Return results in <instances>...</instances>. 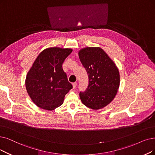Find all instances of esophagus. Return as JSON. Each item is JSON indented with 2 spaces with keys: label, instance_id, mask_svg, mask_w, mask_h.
Wrapping results in <instances>:
<instances>
[{
  "label": "esophagus",
  "instance_id": "esophagus-1",
  "mask_svg": "<svg viewBox=\"0 0 155 155\" xmlns=\"http://www.w3.org/2000/svg\"><path fill=\"white\" fill-rule=\"evenodd\" d=\"M72 85H73V88H76V86H77V83H76V82H75V83H73Z\"/></svg>",
  "mask_w": 155,
  "mask_h": 155
}]
</instances>
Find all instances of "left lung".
<instances>
[{
    "instance_id": "8db88e82",
    "label": "left lung",
    "mask_w": 155,
    "mask_h": 155,
    "mask_svg": "<svg viewBox=\"0 0 155 155\" xmlns=\"http://www.w3.org/2000/svg\"><path fill=\"white\" fill-rule=\"evenodd\" d=\"M80 61L88 76V86L79 97L92 109L104 107L115 97L120 86V73L113 61L101 48L88 47L79 51Z\"/></svg>"
}]
</instances>
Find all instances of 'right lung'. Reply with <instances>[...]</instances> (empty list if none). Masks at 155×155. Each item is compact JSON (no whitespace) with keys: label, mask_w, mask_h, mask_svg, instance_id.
Returning a JSON list of instances; mask_svg holds the SVG:
<instances>
[{"label":"right lung","mask_w":155,"mask_h":155,"mask_svg":"<svg viewBox=\"0 0 155 155\" xmlns=\"http://www.w3.org/2000/svg\"><path fill=\"white\" fill-rule=\"evenodd\" d=\"M72 51L69 48H47L35 60L27 75L25 85L37 106L51 110L63 104L72 85L68 81L62 64Z\"/></svg>","instance_id":"obj_1"}]
</instances>
